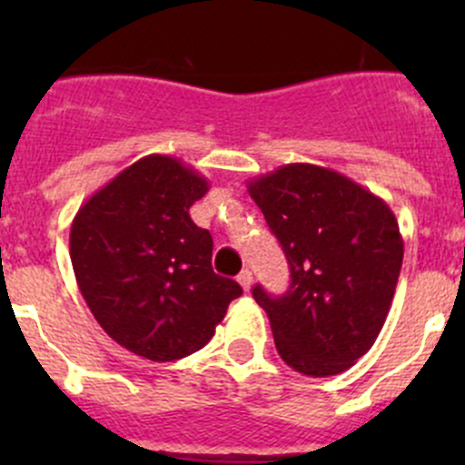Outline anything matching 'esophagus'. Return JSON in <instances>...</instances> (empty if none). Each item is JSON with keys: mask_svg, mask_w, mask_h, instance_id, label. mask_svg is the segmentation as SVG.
Wrapping results in <instances>:
<instances>
[{"mask_svg": "<svg viewBox=\"0 0 465 465\" xmlns=\"http://www.w3.org/2000/svg\"><path fill=\"white\" fill-rule=\"evenodd\" d=\"M238 283L242 285V290H245V292H250L252 283H254V276H252V272L250 270H242L241 274H238Z\"/></svg>", "mask_w": 465, "mask_h": 465, "instance_id": "34e87169", "label": "esophagus"}]
</instances>
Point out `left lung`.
I'll use <instances>...</instances> for the list:
<instances>
[{"label": "left lung", "mask_w": 465, "mask_h": 465, "mask_svg": "<svg viewBox=\"0 0 465 465\" xmlns=\"http://www.w3.org/2000/svg\"><path fill=\"white\" fill-rule=\"evenodd\" d=\"M290 265V288L252 290L288 367L326 378L373 346L402 265L398 220L384 200L341 173L288 163L247 182Z\"/></svg>", "instance_id": "left-lung-1"}]
</instances>
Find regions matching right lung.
<instances>
[{
    "mask_svg": "<svg viewBox=\"0 0 465 465\" xmlns=\"http://www.w3.org/2000/svg\"><path fill=\"white\" fill-rule=\"evenodd\" d=\"M209 191L180 159L148 154L78 209L69 256L94 320L153 362H173L213 337L242 288L211 267L213 241L191 220Z\"/></svg>",
    "mask_w": 465,
    "mask_h": 465,
    "instance_id": "add662e5",
    "label": "right lung"
}]
</instances>
